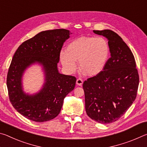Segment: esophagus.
<instances>
[{"mask_svg": "<svg viewBox=\"0 0 147 147\" xmlns=\"http://www.w3.org/2000/svg\"><path fill=\"white\" fill-rule=\"evenodd\" d=\"M76 84L79 86H82L83 84V80L80 78H78L76 80Z\"/></svg>", "mask_w": 147, "mask_h": 147, "instance_id": "obj_1", "label": "esophagus"}]
</instances>
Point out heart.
Returning <instances> with one entry per match:
<instances>
[{
	"mask_svg": "<svg viewBox=\"0 0 147 147\" xmlns=\"http://www.w3.org/2000/svg\"><path fill=\"white\" fill-rule=\"evenodd\" d=\"M108 43L102 37L82 36L71 41L67 51H61L59 59L65 71L73 74L77 61L82 70L89 76H96L105 67L109 55Z\"/></svg>",
	"mask_w": 147,
	"mask_h": 147,
	"instance_id": "heart-1",
	"label": "heart"
}]
</instances>
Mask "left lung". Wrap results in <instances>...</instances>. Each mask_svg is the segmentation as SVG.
I'll list each match as a JSON object with an SVG mask.
<instances>
[{
	"instance_id": "1",
	"label": "left lung",
	"mask_w": 147,
	"mask_h": 147,
	"mask_svg": "<svg viewBox=\"0 0 147 147\" xmlns=\"http://www.w3.org/2000/svg\"><path fill=\"white\" fill-rule=\"evenodd\" d=\"M93 32L108 39L110 58L101 73L83 84L86 111L93 120L108 124L117 121L135 100L139 75L131 50L117 34Z\"/></svg>"
}]
</instances>
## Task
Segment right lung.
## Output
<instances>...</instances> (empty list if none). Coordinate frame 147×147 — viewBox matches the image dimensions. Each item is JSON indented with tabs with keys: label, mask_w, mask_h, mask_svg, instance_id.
<instances>
[{
	"label": "right lung",
	"mask_w": 147,
	"mask_h": 147,
	"mask_svg": "<svg viewBox=\"0 0 147 147\" xmlns=\"http://www.w3.org/2000/svg\"><path fill=\"white\" fill-rule=\"evenodd\" d=\"M70 34L65 29L41 32L23 42L15 53L7 76V88L12 106L24 117L38 123L55 118L65 97L75 87V77L59 73L58 69L61 49ZM36 64L42 67L44 83L36 93H26L22 77Z\"/></svg>",
	"instance_id": "obj_1"
}]
</instances>
